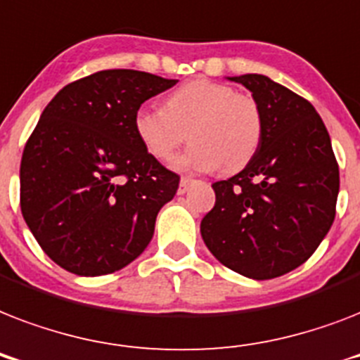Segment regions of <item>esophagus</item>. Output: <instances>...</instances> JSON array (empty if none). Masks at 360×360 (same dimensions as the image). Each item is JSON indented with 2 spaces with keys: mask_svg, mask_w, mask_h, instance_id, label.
Returning <instances> with one entry per match:
<instances>
[{
  "mask_svg": "<svg viewBox=\"0 0 360 360\" xmlns=\"http://www.w3.org/2000/svg\"><path fill=\"white\" fill-rule=\"evenodd\" d=\"M194 183V179L192 177H181V183H179V192L183 194V192L188 191V186Z\"/></svg>",
  "mask_w": 360,
  "mask_h": 360,
  "instance_id": "1",
  "label": "esophagus"
}]
</instances>
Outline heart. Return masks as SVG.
Segmentation results:
<instances>
[{"label":"heart","instance_id":"1","mask_svg":"<svg viewBox=\"0 0 360 360\" xmlns=\"http://www.w3.org/2000/svg\"><path fill=\"white\" fill-rule=\"evenodd\" d=\"M134 130L147 153L162 162L172 160L188 138L191 149L175 160L179 169L237 172L256 155L263 120L248 95L219 82L192 80L169 93L164 110H138Z\"/></svg>","mask_w":360,"mask_h":360}]
</instances>
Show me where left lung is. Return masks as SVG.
<instances>
[{
    "mask_svg": "<svg viewBox=\"0 0 360 360\" xmlns=\"http://www.w3.org/2000/svg\"><path fill=\"white\" fill-rule=\"evenodd\" d=\"M262 110V141L239 174L213 183L203 243L246 278L290 273L312 256L336 214L340 174L329 132L307 98L263 75L231 76Z\"/></svg>",
    "mask_w": 360,
    "mask_h": 360,
    "instance_id": "8db88e82",
    "label": "left lung"
}]
</instances>
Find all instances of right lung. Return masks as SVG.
I'll return each mask as SVG.
<instances>
[{
  "mask_svg": "<svg viewBox=\"0 0 360 360\" xmlns=\"http://www.w3.org/2000/svg\"><path fill=\"white\" fill-rule=\"evenodd\" d=\"M177 80L101 70L48 103L20 164V207L46 256L69 273L101 276L146 250L179 175L147 153L134 115Z\"/></svg>",
  "mask_w": 360,
  "mask_h": 360,
  "instance_id": "obj_1",
  "label": "right lung"
}]
</instances>
